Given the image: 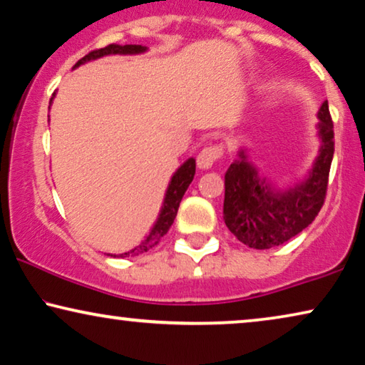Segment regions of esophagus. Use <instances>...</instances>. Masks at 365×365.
I'll list each match as a JSON object with an SVG mask.
<instances>
[{"mask_svg": "<svg viewBox=\"0 0 365 365\" xmlns=\"http://www.w3.org/2000/svg\"><path fill=\"white\" fill-rule=\"evenodd\" d=\"M221 155H222L221 145H217V144L208 145V148L201 149V152L197 157V164L200 168H210V167H213V164L217 159H221Z\"/></svg>", "mask_w": 365, "mask_h": 365, "instance_id": "1", "label": "esophagus"}]
</instances>
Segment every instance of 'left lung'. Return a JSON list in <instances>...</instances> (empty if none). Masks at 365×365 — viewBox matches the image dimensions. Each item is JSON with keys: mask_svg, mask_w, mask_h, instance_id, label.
I'll use <instances>...</instances> for the list:
<instances>
[{"mask_svg": "<svg viewBox=\"0 0 365 365\" xmlns=\"http://www.w3.org/2000/svg\"><path fill=\"white\" fill-rule=\"evenodd\" d=\"M322 149L307 182L285 193H277L265 180H259L255 168L241 160L225 175V222L239 241L252 249H270L287 242L312 225L323 208L328 177L334 154V129L328 103L318 113Z\"/></svg>", "mask_w": 365, "mask_h": 365, "instance_id": "8db88e82", "label": "left lung"}]
</instances>
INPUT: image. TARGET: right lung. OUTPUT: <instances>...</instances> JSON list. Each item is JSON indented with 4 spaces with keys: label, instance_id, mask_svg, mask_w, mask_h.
I'll return each instance as SVG.
<instances>
[{
    "label": "right lung",
    "instance_id": "add662e5",
    "mask_svg": "<svg viewBox=\"0 0 365 365\" xmlns=\"http://www.w3.org/2000/svg\"><path fill=\"white\" fill-rule=\"evenodd\" d=\"M144 51H145V47L135 46V43H126V46L110 43V46H106L103 48H96V51H91L86 53L83 58H80V61L75 63V67H78V65L88 62V61H93V58H98V57L110 56V53H140ZM195 167H197V164H195V159H188L180 168H178V170L175 172V175L172 177V182L168 183L164 206H162L159 220H157L155 226L152 227L149 236L145 237L138 247H134L133 251L119 254L118 257H129V255L144 254L160 242L162 236L167 235V231L170 230V226L173 225V220H175L178 206H180L183 195H185V192H187V188L190 187V183H192V180H193ZM113 257H116V255H113Z\"/></svg>",
    "mask_w": 365,
    "mask_h": 365
}]
</instances>
